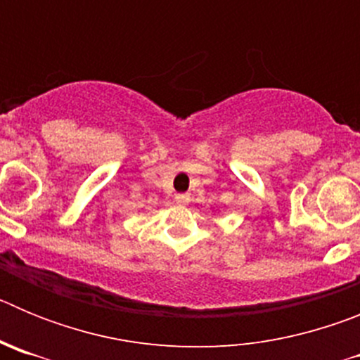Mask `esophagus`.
I'll return each instance as SVG.
<instances>
[{
    "label": "esophagus",
    "instance_id": "34e87169",
    "mask_svg": "<svg viewBox=\"0 0 360 360\" xmlns=\"http://www.w3.org/2000/svg\"><path fill=\"white\" fill-rule=\"evenodd\" d=\"M174 200H176L178 205H187V203H189V196L186 195H176L174 196Z\"/></svg>",
    "mask_w": 360,
    "mask_h": 360
}]
</instances>
